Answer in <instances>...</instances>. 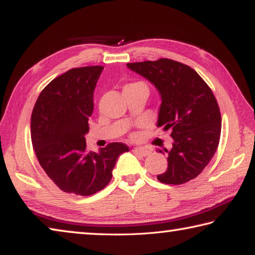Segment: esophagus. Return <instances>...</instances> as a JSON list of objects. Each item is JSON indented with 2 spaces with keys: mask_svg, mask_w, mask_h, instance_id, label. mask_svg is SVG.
<instances>
[{
  "mask_svg": "<svg viewBox=\"0 0 255 255\" xmlns=\"http://www.w3.org/2000/svg\"><path fill=\"white\" fill-rule=\"evenodd\" d=\"M132 152L138 154V155H140V156H147V155L150 154L149 150L147 148H144V147H135L132 149Z\"/></svg>",
  "mask_w": 255,
  "mask_h": 255,
  "instance_id": "34e87169",
  "label": "esophagus"
}]
</instances>
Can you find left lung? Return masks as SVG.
Here are the masks:
<instances>
[{
  "instance_id": "obj_1",
  "label": "left lung",
  "mask_w": 255,
  "mask_h": 255,
  "mask_svg": "<svg viewBox=\"0 0 255 255\" xmlns=\"http://www.w3.org/2000/svg\"><path fill=\"white\" fill-rule=\"evenodd\" d=\"M127 66L157 89L162 99L157 127L172 130L173 147L165 149L167 170L157 180L178 185L197 178L213 158L221 138L222 116L213 91L193 68L169 58Z\"/></svg>"
}]
</instances>
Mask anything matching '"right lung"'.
Masks as SVG:
<instances>
[{"label": "right lung", "instance_id": "add662e5", "mask_svg": "<svg viewBox=\"0 0 255 255\" xmlns=\"http://www.w3.org/2000/svg\"><path fill=\"white\" fill-rule=\"evenodd\" d=\"M103 66L72 68L42 90L31 115V141L47 175L64 192L91 196L110 182L124 143L88 152L85 133Z\"/></svg>", "mask_w": 255, "mask_h": 255}]
</instances>
